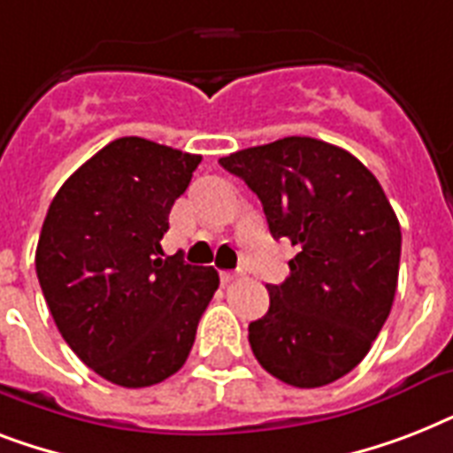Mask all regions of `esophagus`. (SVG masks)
I'll return each mask as SVG.
<instances>
[{"label": "esophagus", "mask_w": 453, "mask_h": 453, "mask_svg": "<svg viewBox=\"0 0 453 453\" xmlns=\"http://www.w3.org/2000/svg\"><path fill=\"white\" fill-rule=\"evenodd\" d=\"M237 277H242L240 270H227V273H220V280H223V282H233V280H237Z\"/></svg>", "instance_id": "34e87169"}]
</instances>
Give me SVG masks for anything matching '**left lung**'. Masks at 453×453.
Here are the masks:
<instances>
[{"label":"left lung","instance_id":"left-lung-1","mask_svg":"<svg viewBox=\"0 0 453 453\" xmlns=\"http://www.w3.org/2000/svg\"><path fill=\"white\" fill-rule=\"evenodd\" d=\"M219 162L258 195L273 237L301 249L249 324L258 365L294 388L334 383L365 359L393 308L402 233L386 192L357 157L308 136Z\"/></svg>","mask_w":453,"mask_h":453}]
</instances>
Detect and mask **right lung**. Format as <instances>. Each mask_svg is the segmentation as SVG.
Returning a JSON list of instances; mask_svg holds the SVG:
<instances>
[{
	"instance_id": "obj_1",
	"label": "right lung",
	"mask_w": 453,
	"mask_h": 453,
	"mask_svg": "<svg viewBox=\"0 0 453 453\" xmlns=\"http://www.w3.org/2000/svg\"><path fill=\"white\" fill-rule=\"evenodd\" d=\"M199 155L117 138L56 192L39 234V287L60 336L122 388L162 383L185 365L219 273L166 256L171 206Z\"/></svg>"
}]
</instances>
